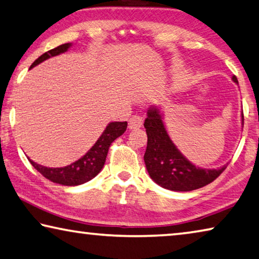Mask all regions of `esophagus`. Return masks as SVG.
<instances>
[{
  "mask_svg": "<svg viewBox=\"0 0 259 259\" xmlns=\"http://www.w3.org/2000/svg\"><path fill=\"white\" fill-rule=\"evenodd\" d=\"M143 122H144V118L139 115H133L129 120V129H138L143 125Z\"/></svg>",
  "mask_w": 259,
  "mask_h": 259,
  "instance_id": "obj_1",
  "label": "esophagus"
}]
</instances>
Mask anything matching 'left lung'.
Here are the masks:
<instances>
[{
	"instance_id": "left-lung-1",
	"label": "left lung",
	"mask_w": 259,
	"mask_h": 259,
	"mask_svg": "<svg viewBox=\"0 0 259 259\" xmlns=\"http://www.w3.org/2000/svg\"><path fill=\"white\" fill-rule=\"evenodd\" d=\"M233 80L237 83L235 76ZM144 126L147 134L144 154L146 169L151 179L162 188L173 191L195 190L214 181L226 169V166L218 169H205L192 165L170 141L157 107L149 109Z\"/></svg>"
}]
</instances>
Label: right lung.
I'll return each mask as SVG.
<instances>
[{"instance_id":"right-lung-1","label":"right lung","mask_w":259,"mask_h":259,"mask_svg":"<svg viewBox=\"0 0 259 259\" xmlns=\"http://www.w3.org/2000/svg\"><path fill=\"white\" fill-rule=\"evenodd\" d=\"M71 44H63L61 46H57L56 48H53L39 56L32 65L30 67L33 68L36 64L42 62V61L49 59L52 56H56L61 54V53L67 52L70 48ZM128 126L126 122H112L106 126V129L100 138L98 139L96 144H94L91 149L89 150L88 153L83 155L80 159H78L71 165L61 167V168H48L45 166L38 165L34 161L30 162L39 173L45 176L49 181L62 184V186H79L85 182L90 181L93 178L99 174V171L102 169L105 165L106 157H107L109 146L112 143L120 137L121 135L124 134Z\"/></svg>"}]
</instances>
